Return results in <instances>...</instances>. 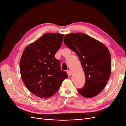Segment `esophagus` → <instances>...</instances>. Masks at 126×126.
<instances>
[{"label":"esophagus","instance_id":"34e87169","mask_svg":"<svg viewBox=\"0 0 126 126\" xmlns=\"http://www.w3.org/2000/svg\"><path fill=\"white\" fill-rule=\"evenodd\" d=\"M67 74L68 75V76H71V75H72L71 71L70 70H68L67 71Z\"/></svg>","mask_w":126,"mask_h":126}]
</instances>
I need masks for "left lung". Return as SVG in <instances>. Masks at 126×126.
Wrapping results in <instances>:
<instances>
[{
	"mask_svg": "<svg viewBox=\"0 0 126 126\" xmlns=\"http://www.w3.org/2000/svg\"><path fill=\"white\" fill-rule=\"evenodd\" d=\"M64 43L79 57L86 77L85 85L78 89L86 98L97 96L104 88L111 74V59L108 48L83 33L64 35Z\"/></svg>",
	"mask_w": 126,
	"mask_h": 126,
	"instance_id": "left-lung-1",
	"label": "left lung"
}]
</instances>
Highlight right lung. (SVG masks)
I'll return each mask as SVG.
<instances>
[{
	"label": "right lung",
	"instance_id": "right-lung-1",
	"mask_svg": "<svg viewBox=\"0 0 126 126\" xmlns=\"http://www.w3.org/2000/svg\"><path fill=\"white\" fill-rule=\"evenodd\" d=\"M63 38L58 33H45L22 53L20 62L22 80L30 92L37 97L52 96L68 77L66 72L61 70L60 61L55 57Z\"/></svg>",
	"mask_w": 126,
	"mask_h": 126
}]
</instances>
